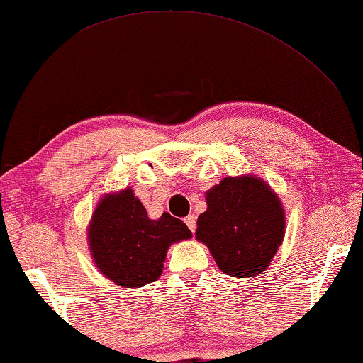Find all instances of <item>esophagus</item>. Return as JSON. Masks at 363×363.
<instances>
[{"mask_svg":"<svg viewBox=\"0 0 363 363\" xmlns=\"http://www.w3.org/2000/svg\"><path fill=\"white\" fill-rule=\"evenodd\" d=\"M184 222H186V225L189 227V230L191 232H196V227H197V220H196V216H187L186 218H184Z\"/></svg>","mask_w":363,"mask_h":363,"instance_id":"obj_1","label":"esophagus"}]
</instances>
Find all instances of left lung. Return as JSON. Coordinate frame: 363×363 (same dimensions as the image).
<instances>
[{"label": "left lung", "mask_w": 363, "mask_h": 363, "mask_svg": "<svg viewBox=\"0 0 363 363\" xmlns=\"http://www.w3.org/2000/svg\"><path fill=\"white\" fill-rule=\"evenodd\" d=\"M196 238L211 250L217 267L235 278L257 277L269 267L284 237V211L259 177H225L206 196Z\"/></svg>", "instance_id": "1"}]
</instances>
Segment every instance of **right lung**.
Returning a JSON list of instances; mask_svg holds the SVG:
<instances>
[{
	"label": "right lung",
	"instance_id": "obj_1",
	"mask_svg": "<svg viewBox=\"0 0 363 363\" xmlns=\"http://www.w3.org/2000/svg\"><path fill=\"white\" fill-rule=\"evenodd\" d=\"M191 237L186 223L167 212L156 220L147 217L130 187L101 197L89 225V247L96 268L125 288L156 281L167 248Z\"/></svg>",
	"mask_w": 363,
	"mask_h": 363
}]
</instances>
